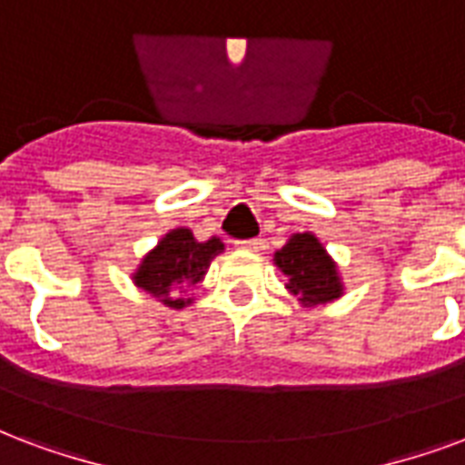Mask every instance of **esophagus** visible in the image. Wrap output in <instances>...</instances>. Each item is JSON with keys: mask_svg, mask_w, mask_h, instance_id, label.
<instances>
[{"mask_svg": "<svg viewBox=\"0 0 465 465\" xmlns=\"http://www.w3.org/2000/svg\"><path fill=\"white\" fill-rule=\"evenodd\" d=\"M260 240H240V242H235L237 250H242V252H257L260 250Z\"/></svg>", "mask_w": 465, "mask_h": 465, "instance_id": "34e87169", "label": "esophagus"}]
</instances>
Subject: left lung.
<instances>
[{"label": "left lung", "mask_w": 465, "mask_h": 465, "mask_svg": "<svg viewBox=\"0 0 465 465\" xmlns=\"http://www.w3.org/2000/svg\"><path fill=\"white\" fill-rule=\"evenodd\" d=\"M274 264L286 274V289L299 296L303 309L326 306L343 296L345 286L338 264L313 232H294L274 252Z\"/></svg>", "instance_id": "8db88e82"}]
</instances>
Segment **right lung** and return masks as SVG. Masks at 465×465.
Instances as JSON below:
<instances>
[{"instance_id": "right-lung-1", "label": "right lung", "mask_w": 465, "mask_h": 465, "mask_svg": "<svg viewBox=\"0 0 465 465\" xmlns=\"http://www.w3.org/2000/svg\"><path fill=\"white\" fill-rule=\"evenodd\" d=\"M223 250L225 245L220 242V237L198 242L188 228L169 230L152 252L142 257L132 282L163 306L183 309L193 303V296H188L186 292L203 282L211 262Z\"/></svg>"}]
</instances>
